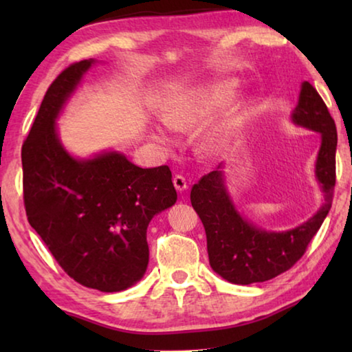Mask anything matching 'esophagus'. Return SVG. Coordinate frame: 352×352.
Instances as JSON below:
<instances>
[{
    "label": "esophagus",
    "mask_w": 352,
    "mask_h": 352,
    "mask_svg": "<svg viewBox=\"0 0 352 352\" xmlns=\"http://www.w3.org/2000/svg\"><path fill=\"white\" fill-rule=\"evenodd\" d=\"M174 186H175L178 192H183V190H186L188 189L186 178H184L183 175H175L174 177Z\"/></svg>",
    "instance_id": "1"
}]
</instances>
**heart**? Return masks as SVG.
<instances>
[{
	"mask_svg": "<svg viewBox=\"0 0 352 352\" xmlns=\"http://www.w3.org/2000/svg\"><path fill=\"white\" fill-rule=\"evenodd\" d=\"M236 93V82H222L206 90H199L180 96L166 107L163 119L170 129L186 130L206 121L216 113L222 111ZM242 111V105L234 110V115ZM160 140H164L163 132H157Z\"/></svg>",
	"mask_w": 352,
	"mask_h": 352,
	"instance_id": "1",
	"label": "heart"
}]
</instances>
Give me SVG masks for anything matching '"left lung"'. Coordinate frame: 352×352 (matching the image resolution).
Segmentation results:
<instances>
[{"mask_svg": "<svg viewBox=\"0 0 352 352\" xmlns=\"http://www.w3.org/2000/svg\"><path fill=\"white\" fill-rule=\"evenodd\" d=\"M292 121L321 135L315 177L324 192V204L306 222L278 233L250 223L236 210L226 190L222 164L190 189V204L205 226L211 269L233 284L264 283L294 267L331 210L337 129L323 99L309 82H302Z\"/></svg>", "mask_w": 352, "mask_h": 352, "instance_id": "8db88e82", "label": "left lung"}]
</instances>
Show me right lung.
Listing matches in <instances>:
<instances>
[{
    "instance_id": "obj_1",
    "label": "right lung",
    "mask_w": 352,
    "mask_h": 352,
    "mask_svg": "<svg viewBox=\"0 0 352 352\" xmlns=\"http://www.w3.org/2000/svg\"><path fill=\"white\" fill-rule=\"evenodd\" d=\"M93 63L69 65L47 88L21 148L23 197L29 223L74 281L121 292L144 276L148 222L177 190L168 166L142 169L119 152L74 158L62 146L56 119Z\"/></svg>"
}]
</instances>
